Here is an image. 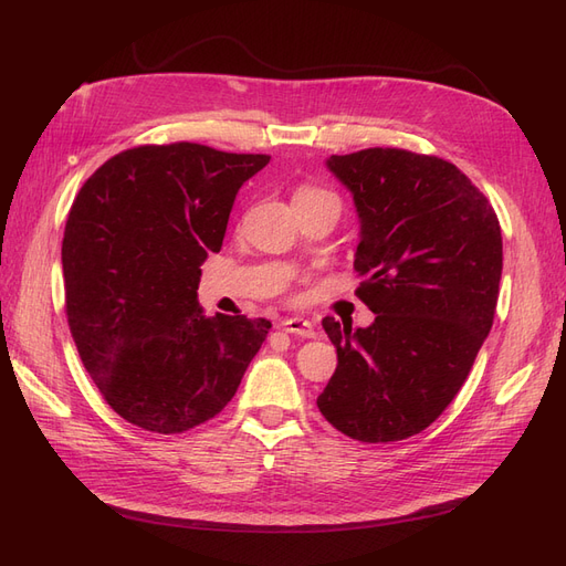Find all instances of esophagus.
I'll return each instance as SVG.
<instances>
[{"mask_svg":"<svg viewBox=\"0 0 566 566\" xmlns=\"http://www.w3.org/2000/svg\"><path fill=\"white\" fill-rule=\"evenodd\" d=\"M279 325H281V328H283L285 333H290V335H297V337H316L314 323L306 321V318H297V316L283 318Z\"/></svg>","mask_w":566,"mask_h":566,"instance_id":"esophagus-1","label":"esophagus"}]
</instances>
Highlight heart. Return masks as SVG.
I'll return each instance as SVG.
<instances>
[{"mask_svg":"<svg viewBox=\"0 0 566 566\" xmlns=\"http://www.w3.org/2000/svg\"><path fill=\"white\" fill-rule=\"evenodd\" d=\"M331 193L323 191V188H316V186H302L300 191L295 193V200H304V198H328ZM333 198V196H331Z\"/></svg>","mask_w":566,"mask_h":566,"instance_id":"obj_1","label":"heart"}]
</instances>
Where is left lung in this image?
<instances>
[{
    "label": "left lung",
    "mask_w": 566,
    "mask_h": 566,
    "mask_svg": "<svg viewBox=\"0 0 566 566\" xmlns=\"http://www.w3.org/2000/svg\"><path fill=\"white\" fill-rule=\"evenodd\" d=\"M354 196L356 295L368 328L323 318L337 368L316 399L356 441L387 443L430 427L447 408L493 325L503 273L491 202L447 160L366 148L325 160Z\"/></svg>",
    "instance_id": "8db88e82"
}]
</instances>
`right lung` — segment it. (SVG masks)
Wrapping results in <instances>:
<instances>
[{
	"label": "right lung",
	"instance_id": "right-lung-1",
	"mask_svg": "<svg viewBox=\"0 0 566 566\" xmlns=\"http://www.w3.org/2000/svg\"><path fill=\"white\" fill-rule=\"evenodd\" d=\"M269 160L136 146L80 188L61 250L67 325L108 406L142 430L179 434L214 418L266 339V318L205 316L198 283L235 193Z\"/></svg>",
	"mask_w": 566,
	"mask_h": 566
}]
</instances>
